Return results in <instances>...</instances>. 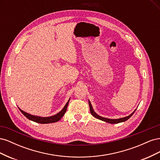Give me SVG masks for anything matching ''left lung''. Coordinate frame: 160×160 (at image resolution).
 Returning a JSON list of instances; mask_svg holds the SVG:
<instances>
[{
    "mask_svg": "<svg viewBox=\"0 0 160 160\" xmlns=\"http://www.w3.org/2000/svg\"><path fill=\"white\" fill-rule=\"evenodd\" d=\"M89 105L90 112H91V115L93 116V117H95V118L98 119H100L101 121H103V122H108L109 123H113V124L114 123H121V122H125V121H127L128 119H129L131 117H132V115L134 113V112L135 111V110H136V109H135L132 114H130L129 115L126 116V117H125V118H119V119H109V118H103V117H101V116L97 114L95 112V111L93 110V107H92V105H91L89 100Z\"/></svg>",
    "mask_w": 160,
    "mask_h": 160,
    "instance_id": "8db88e82",
    "label": "left lung"
}]
</instances>
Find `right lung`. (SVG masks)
Masks as SVG:
<instances>
[{"label": "right lung", "mask_w": 160, "mask_h": 160, "mask_svg": "<svg viewBox=\"0 0 160 160\" xmlns=\"http://www.w3.org/2000/svg\"><path fill=\"white\" fill-rule=\"evenodd\" d=\"M69 100L67 101V103L65 104V105L64 106V108L62 109V110L61 111H59V113H57V114L50 116V117H40V116H37V115H32L31 114L28 113L25 111H22V109H21L20 108H18L19 110L21 111V113L25 116V117L30 119L32 122H35L38 123H42V124H46V123H55L57 122L58 121H59L63 116L66 112L67 109V106H68Z\"/></svg>", "instance_id": "add662e5"}]
</instances>
